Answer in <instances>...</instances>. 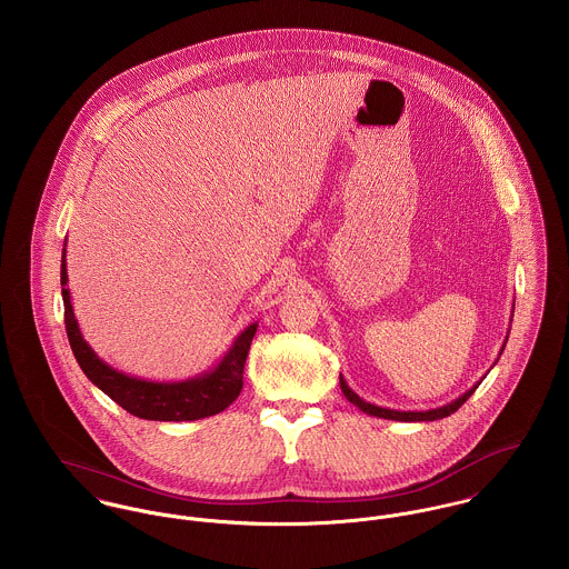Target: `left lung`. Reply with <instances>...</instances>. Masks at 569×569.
<instances>
[{
  "mask_svg": "<svg viewBox=\"0 0 569 569\" xmlns=\"http://www.w3.org/2000/svg\"><path fill=\"white\" fill-rule=\"evenodd\" d=\"M509 338V336H507ZM505 345H507V340H505ZM505 345H502V349L500 352L505 350ZM481 386V381L477 383V386H472L470 390L466 393H461L459 398H455V400H450L448 405H443V407H436V409H427V411H396V409H386V407H379V405H372V402H366L363 398H359L357 393L352 392L349 388V383L345 381V377L340 375V388H342V392L347 396V400L352 402L355 407H359L363 413H368V416H377V418H386V420H398V422H431V420H439V418H446V416H450V413H455L472 393L475 390Z\"/></svg>",
  "mask_w": 569,
  "mask_h": 569,
  "instance_id": "left-lung-1",
  "label": "left lung"
}]
</instances>
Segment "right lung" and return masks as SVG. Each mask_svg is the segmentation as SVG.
Segmentation results:
<instances>
[{
  "label": "right lung",
  "mask_w": 569,
  "mask_h": 569,
  "mask_svg": "<svg viewBox=\"0 0 569 569\" xmlns=\"http://www.w3.org/2000/svg\"><path fill=\"white\" fill-rule=\"evenodd\" d=\"M67 281H69L67 251L62 249L60 286H62V301H64L67 338H69L71 350L88 379L101 392L108 393L117 405L130 411L131 416L144 418V420H160V422L201 420L208 416H217L238 398V393L242 390L244 361L251 349L253 336L258 331V322L249 325L233 340V345L220 357L219 363L212 370H206L186 381H147V379H138L114 370L90 349V345L78 327Z\"/></svg>",
  "instance_id": "add662e5"
}]
</instances>
